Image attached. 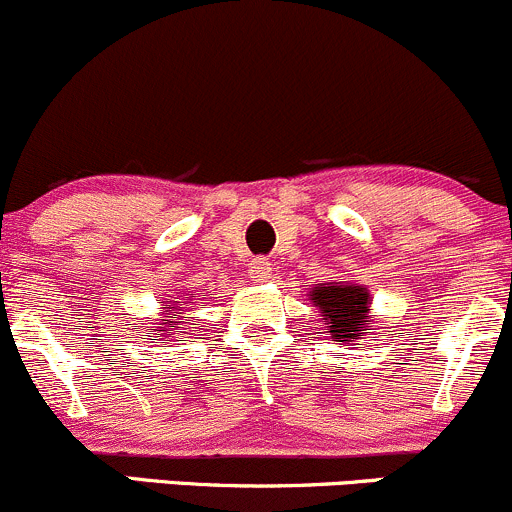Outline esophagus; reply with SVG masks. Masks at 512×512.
Listing matches in <instances>:
<instances>
[{
    "label": "esophagus",
    "mask_w": 512,
    "mask_h": 512,
    "mask_svg": "<svg viewBox=\"0 0 512 512\" xmlns=\"http://www.w3.org/2000/svg\"><path fill=\"white\" fill-rule=\"evenodd\" d=\"M249 276L254 278L256 283H263V280H268L273 276V263L268 261V258L256 256L254 261L249 263Z\"/></svg>",
    "instance_id": "1"
}]
</instances>
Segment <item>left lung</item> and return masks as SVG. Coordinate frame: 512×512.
Listing matches in <instances>:
<instances>
[{
    "label": "left lung",
    "instance_id": "1",
    "mask_svg": "<svg viewBox=\"0 0 512 512\" xmlns=\"http://www.w3.org/2000/svg\"><path fill=\"white\" fill-rule=\"evenodd\" d=\"M310 300L320 307L322 320L327 324L332 342H356L364 339L366 327L371 324V295L364 285L349 283H317L310 290Z\"/></svg>",
    "mask_w": 512,
    "mask_h": 512
}]
</instances>
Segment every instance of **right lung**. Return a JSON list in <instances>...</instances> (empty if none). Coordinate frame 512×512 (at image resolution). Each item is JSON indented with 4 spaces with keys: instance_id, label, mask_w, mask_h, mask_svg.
<instances>
[{
    "instance_id": "add662e5",
    "label": "right lung",
    "mask_w": 512,
    "mask_h": 512,
    "mask_svg": "<svg viewBox=\"0 0 512 512\" xmlns=\"http://www.w3.org/2000/svg\"><path fill=\"white\" fill-rule=\"evenodd\" d=\"M173 305L175 307H163V317H166V320H161V327H156V332H161V337H168V334L173 332V324H175L173 312L180 310L178 300H173ZM180 315H183V312H175V317H180ZM166 342H168V339H166Z\"/></svg>"
}]
</instances>
